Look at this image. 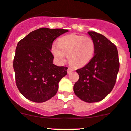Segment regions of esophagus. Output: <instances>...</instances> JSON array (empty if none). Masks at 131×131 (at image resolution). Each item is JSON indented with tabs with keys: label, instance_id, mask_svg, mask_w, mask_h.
I'll return each mask as SVG.
<instances>
[{
	"label": "esophagus",
	"instance_id": "esophagus-1",
	"mask_svg": "<svg viewBox=\"0 0 131 131\" xmlns=\"http://www.w3.org/2000/svg\"><path fill=\"white\" fill-rule=\"evenodd\" d=\"M73 70L72 69V68H70V67L68 68V69H67V72H68V73H70L71 72H73Z\"/></svg>",
	"mask_w": 131,
	"mask_h": 131
}]
</instances>
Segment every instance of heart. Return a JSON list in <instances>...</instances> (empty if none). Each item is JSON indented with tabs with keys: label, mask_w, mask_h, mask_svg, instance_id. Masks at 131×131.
Here are the masks:
<instances>
[{
	"label": "heart",
	"mask_w": 131,
	"mask_h": 131,
	"mask_svg": "<svg viewBox=\"0 0 131 131\" xmlns=\"http://www.w3.org/2000/svg\"><path fill=\"white\" fill-rule=\"evenodd\" d=\"M51 51L58 61L63 62L67 55L72 66L81 67L87 64L93 56L95 43L90 36L70 35L58 40V45H52Z\"/></svg>",
	"instance_id": "heart-1"
}]
</instances>
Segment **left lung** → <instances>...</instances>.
Here are the masks:
<instances>
[{
    "label": "left lung",
    "instance_id": "left-lung-1",
    "mask_svg": "<svg viewBox=\"0 0 131 131\" xmlns=\"http://www.w3.org/2000/svg\"><path fill=\"white\" fill-rule=\"evenodd\" d=\"M95 43V55L82 68L77 69L79 80L73 86L77 97L84 102H96L109 95L115 84L120 68L116 47L106 37L88 32Z\"/></svg>",
    "mask_w": 131,
    "mask_h": 131
}]
</instances>
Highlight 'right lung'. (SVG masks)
Instances as JSON below:
<instances>
[{
	"label": "right lung",
	"mask_w": 131,
	"mask_h": 131,
	"mask_svg": "<svg viewBox=\"0 0 131 131\" xmlns=\"http://www.w3.org/2000/svg\"><path fill=\"white\" fill-rule=\"evenodd\" d=\"M68 31L40 28L18 43L13 60L15 80L20 92L29 101L43 102L56 94L68 68L53 64L50 50L55 39Z\"/></svg>",
	"instance_id": "1"
}]
</instances>
